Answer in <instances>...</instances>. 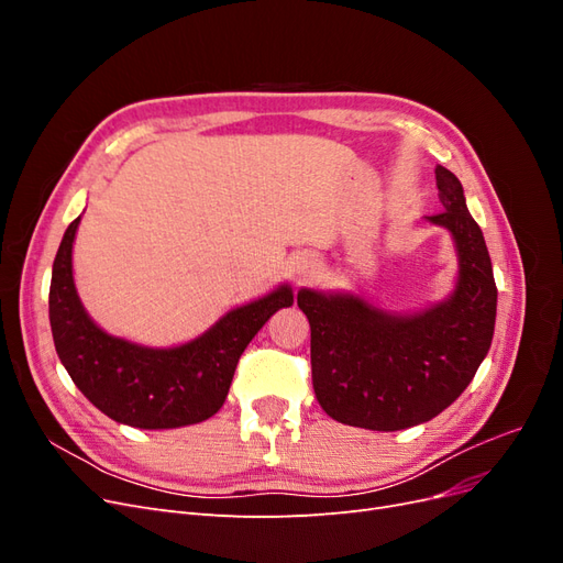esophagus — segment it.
I'll use <instances>...</instances> for the list:
<instances>
[{"mask_svg":"<svg viewBox=\"0 0 563 563\" xmlns=\"http://www.w3.org/2000/svg\"><path fill=\"white\" fill-rule=\"evenodd\" d=\"M314 269H317V261H300L298 263V267H296V272L300 277H310V275H314Z\"/></svg>","mask_w":563,"mask_h":563,"instance_id":"esophagus-1","label":"esophagus"}]
</instances>
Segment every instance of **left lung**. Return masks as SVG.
<instances>
[{
    "mask_svg": "<svg viewBox=\"0 0 563 563\" xmlns=\"http://www.w3.org/2000/svg\"><path fill=\"white\" fill-rule=\"evenodd\" d=\"M444 211L424 216L451 232L455 288L420 312H389L345 291L300 288L310 321L312 385L319 406L352 428L397 432L428 422L472 383L496 329L498 288L482 228L460 180L434 168Z\"/></svg>",
    "mask_w": 563,
    "mask_h": 563,
    "instance_id": "obj_1",
    "label": "left lung"
}]
</instances>
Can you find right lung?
I'll return each mask as SVG.
<instances>
[{"mask_svg": "<svg viewBox=\"0 0 563 563\" xmlns=\"http://www.w3.org/2000/svg\"><path fill=\"white\" fill-rule=\"evenodd\" d=\"M75 218L58 246L48 291V321L58 360L98 411L141 430H174L211 418L225 404L242 352L265 321L294 305L282 284L220 317L176 347H147L110 335L84 310L73 277Z\"/></svg>", "mask_w": 563, "mask_h": 563, "instance_id": "right-lung-1", "label": "right lung"}]
</instances>
